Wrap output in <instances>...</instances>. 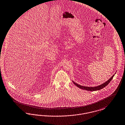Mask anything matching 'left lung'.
<instances>
[{"label": "left lung", "instance_id": "left-lung-1", "mask_svg": "<svg viewBox=\"0 0 125 125\" xmlns=\"http://www.w3.org/2000/svg\"><path fill=\"white\" fill-rule=\"evenodd\" d=\"M115 75H113L109 80H107V81H106L105 83L102 84V85H100L99 86H95V87H87V86H82L80 85H78V84L74 82L73 81V83L75 85H76L77 86H78V87H79L80 89H82L84 90H86V91H97V90H99L100 89H101L102 88H103L104 87H105V86H106L107 85H108L110 82V81L113 79L114 76Z\"/></svg>", "mask_w": 125, "mask_h": 125}]
</instances>
